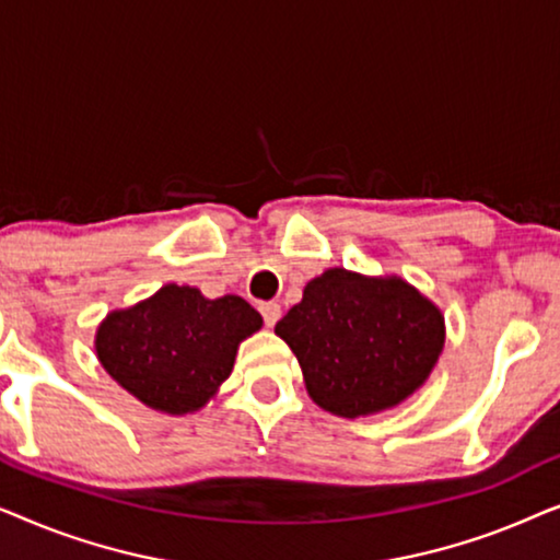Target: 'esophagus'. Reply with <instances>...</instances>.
Masks as SVG:
<instances>
[{
    "instance_id": "1",
    "label": "esophagus",
    "mask_w": 560,
    "mask_h": 560,
    "mask_svg": "<svg viewBox=\"0 0 560 560\" xmlns=\"http://www.w3.org/2000/svg\"><path fill=\"white\" fill-rule=\"evenodd\" d=\"M259 311H262V318H265V324L267 326H275L280 320V316H282V308L278 303H262L259 305Z\"/></svg>"
}]
</instances>
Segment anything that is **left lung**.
Here are the masks:
<instances>
[{"instance_id": "1", "label": "left lung", "mask_w": 560, "mask_h": 560, "mask_svg": "<svg viewBox=\"0 0 560 560\" xmlns=\"http://www.w3.org/2000/svg\"><path fill=\"white\" fill-rule=\"evenodd\" d=\"M275 334L293 349L311 400L339 418L393 410L431 377L446 343L439 305L400 275L328 267Z\"/></svg>"}]
</instances>
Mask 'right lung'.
<instances>
[{
  "label": "right lung",
  "instance_id": "right-lung-1",
  "mask_svg": "<svg viewBox=\"0 0 560 560\" xmlns=\"http://www.w3.org/2000/svg\"><path fill=\"white\" fill-rule=\"evenodd\" d=\"M262 316L240 295L206 298L167 282L155 295L106 313L94 336L98 364L150 410H201L234 370L240 343Z\"/></svg>",
  "mask_w": 560,
  "mask_h": 560
}]
</instances>
